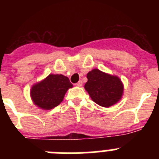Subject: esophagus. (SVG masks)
I'll use <instances>...</instances> for the list:
<instances>
[{"mask_svg": "<svg viewBox=\"0 0 159 159\" xmlns=\"http://www.w3.org/2000/svg\"><path fill=\"white\" fill-rule=\"evenodd\" d=\"M75 85H76V86H78V87H81V86H82V85H83V82H82V81H79V82L78 83H77V84H75Z\"/></svg>", "mask_w": 159, "mask_h": 159, "instance_id": "34e87169", "label": "esophagus"}]
</instances>
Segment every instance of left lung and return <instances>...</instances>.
Wrapping results in <instances>:
<instances>
[{"mask_svg": "<svg viewBox=\"0 0 159 159\" xmlns=\"http://www.w3.org/2000/svg\"><path fill=\"white\" fill-rule=\"evenodd\" d=\"M87 78L84 88L98 105L109 107L121 99L123 84L118 76L93 69L87 74Z\"/></svg>", "mask_w": 159, "mask_h": 159, "instance_id": "1", "label": "left lung"}]
</instances>
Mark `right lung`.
<instances>
[{
    "label": "right lung",
    "instance_id": "add662e5",
    "mask_svg": "<svg viewBox=\"0 0 159 159\" xmlns=\"http://www.w3.org/2000/svg\"><path fill=\"white\" fill-rule=\"evenodd\" d=\"M72 87L65 75L50 74L32 87L31 98L35 105L43 110H50L62 102L67 90Z\"/></svg>",
    "mask_w": 159,
    "mask_h": 159
}]
</instances>
